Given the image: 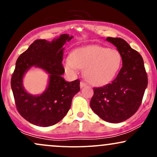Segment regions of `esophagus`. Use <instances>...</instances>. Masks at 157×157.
Instances as JSON below:
<instances>
[{"instance_id":"esophagus-1","label":"esophagus","mask_w":157,"mask_h":157,"mask_svg":"<svg viewBox=\"0 0 157 157\" xmlns=\"http://www.w3.org/2000/svg\"><path fill=\"white\" fill-rule=\"evenodd\" d=\"M86 85H87V84H86V82H83V81H81V82H80V86L81 89H82V88H83L84 86H86Z\"/></svg>"}]
</instances>
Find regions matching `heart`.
Instances as JSON below:
<instances>
[{"mask_svg": "<svg viewBox=\"0 0 157 157\" xmlns=\"http://www.w3.org/2000/svg\"><path fill=\"white\" fill-rule=\"evenodd\" d=\"M121 63L122 56L117 50L94 45L77 48L66 59L64 66L72 75L84 68V75L90 83L102 86L115 77Z\"/></svg>", "mask_w": 157, "mask_h": 157, "instance_id": "heart-1", "label": "heart"}]
</instances>
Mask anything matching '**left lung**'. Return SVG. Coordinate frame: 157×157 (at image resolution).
Here are the masks:
<instances>
[{
	"instance_id": "8db88e82",
	"label": "left lung",
	"mask_w": 157,
	"mask_h": 157,
	"mask_svg": "<svg viewBox=\"0 0 157 157\" xmlns=\"http://www.w3.org/2000/svg\"><path fill=\"white\" fill-rule=\"evenodd\" d=\"M106 40L117 48L122 56V67L112 82L94 88L90 106L105 121L119 123L137 111L147 86V76L142 56L125 40L111 37Z\"/></svg>"
}]
</instances>
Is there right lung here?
Listing matches in <instances>:
<instances>
[{
    "label": "right lung",
    "mask_w": 157,
    "mask_h": 157,
    "mask_svg": "<svg viewBox=\"0 0 157 157\" xmlns=\"http://www.w3.org/2000/svg\"><path fill=\"white\" fill-rule=\"evenodd\" d=\"M63 34L49 42L36 40L16 61L11 87L17 111L25 120L35 125L48 127L60 122L70 109L73 97L80 91V80L67 82L62 75L63 45L72 38ZM41 67L50 74L48 89L33 96L22 87V77L32 66Z\"/></svg>",
    "instance_id": "right-lung-1"
}]
</instances>
